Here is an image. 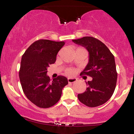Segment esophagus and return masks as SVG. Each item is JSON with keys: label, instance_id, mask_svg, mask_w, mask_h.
Wrapping results in <instances>:
<instances>
[{"label": "esophagus", "instance_id": "34e87169", "mask_svg": "<svg viewBox=\"0 0 134 134\" xmlns=\"http://www.w3.org/2000/svg\"><path fill=\"white\" fill-rule=\"evenodd\" d=\"M76 81H77L76 78H68V83H73L76 82Z\"/></svg>", "mask_w": 134, "mask_h": 134}]
</instances>
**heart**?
I'll use <instances>...</instances> for the list:
<instances>
[{"label": "heart", "instance_id": "1", "mask_svg": "<svg viewBox=\"0 0 134 134\" xmlns=\"http://www.w3.org/2000/svg\"><path fill=\"white\" fill-rule=\"evenodd\" d=\"M66 73L68 74V75H73V71L72 70H68L66 71Z\"/></svg>", "mask_w": 134, "mask_h": 134}]
</instances>
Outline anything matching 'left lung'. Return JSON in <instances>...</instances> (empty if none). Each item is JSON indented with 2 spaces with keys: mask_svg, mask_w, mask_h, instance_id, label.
Here are the masks:
<instances>
[{
  "mask_svg": "<svg viewBox=\"0 0 134 134\" xmlns=\"http://www.w3.org/2000/svg\"><path fill=\"white\" fill-rule=\"evenodd\" d=\"M73 41L89 52L88 63L80 75L92 78V81L86 82L85 92L78 95V100L89 107L104 104L112 96L117 84L114 56L104 43L93 37L86 36Z\"/></svg>",
  "mask_w": 134,
  "mask_h": 134,
  "instance_id": "left-lung-1",
  "label": "left lung"
}]
</instances>
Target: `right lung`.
Here are the masks:
<instances>
[{"label":"right lung","instance_id":"obj_1","mask_svg":"<svg viewBox=\"0 0 134 134\" xmlns=\"http://www.w3.org/2000/svg\"><path fill=\"white\" fill-rule=\"evenodd\" d=\"M64 45V41L39 39L22 56L19 73L22 88L27 98L39 108H49L56 104L63 87L68 84L63 76L51 81L46 75L47 68L54 63L58 51Z\"/></svg>","mask_w":134,"mask_h":134}]
</instances>
